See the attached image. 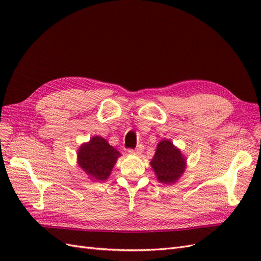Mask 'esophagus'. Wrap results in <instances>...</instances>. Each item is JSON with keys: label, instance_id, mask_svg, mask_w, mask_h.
Segmentation results:
<instances>
[{"label": "esophagus", "instance_id": "1", "mask_svg": "<svg viewBox=\"0 0 261 261\" xmlns=\"http://www.w3.org/2000/svg\"><path fill=\"white\" fill-rule=\"evenodd\" d=\"M127 151H128V153H137V154H139V153H141V152L144 151V147L141 146V145H139L136 149H128Z\"/></svg>", "mask_w": 261, "mask_h": 261}]
</instances>
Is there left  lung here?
<instances>
[{
  "mask_svg": "<svg viewBox=\"0 0 261 261\" xmlns=\"http://www.w3.org/2000/svg\"><path fill=\"white\" fill-rule=\"evenodd\" d=\"M150 164L158 180L168 185L175 183L185 171V158L170 140L160 141Z\"/></svg>",
  "mask_w": 261,
  "mask_h": 261,
  "instance_id": "obj_1",
  "label": "left lung"
}]
</instances>
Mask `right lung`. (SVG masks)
Masks as SVG:
<instances>
[{"label":"right lung","mask_w":261,"mask_h":261,"mask_svg":"<svg viewBox=\"0 0 261 261\" xmlns=\"http://www.w3.org/2000/svg\"><path fill=\"white\" fill-rule=\"evenodd\" d=\"M120 155L121 153L105 138L94 136L78 150V164L91 177L106 180Z\"/></svg>","instance_id":"right-lung-1"}]
</instances>
